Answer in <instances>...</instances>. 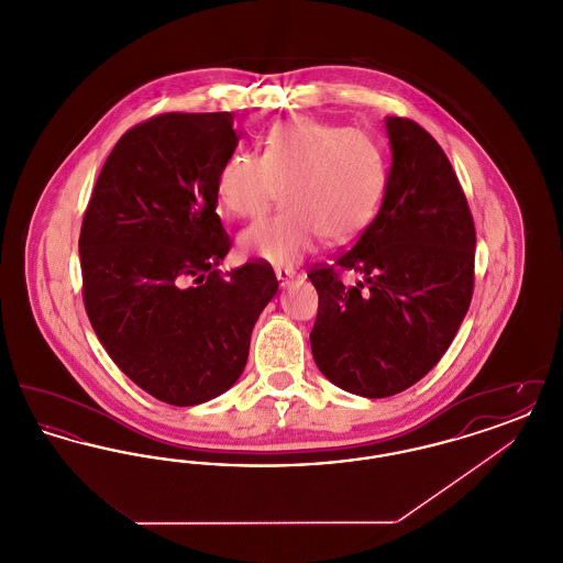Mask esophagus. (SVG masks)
<instances>
[{
	"mask_svg": "<svg viewBox=\"0 0 563 563\" xmlns=\"http://www.w3.org/2000/svg\"><path fill=\"white\" fill-rule=\"evenodd\" d=\"M295 278V269L276 268V280L280 287H289V283Z\"/></svg>",
	"mask_w": 563,
	"mask_h": 563,
	"instance_id": "esophagus-1",
	"label": "esophagus"
}]
</instances>
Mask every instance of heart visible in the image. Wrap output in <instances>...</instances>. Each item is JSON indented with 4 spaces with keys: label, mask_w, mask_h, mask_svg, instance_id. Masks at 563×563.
Returning <instances> with one entry per match:
<instances>
[{
    "label": "heart",
    "mask_w": 563,
    "mask_h": 563,
    "mask_svg": "<svg viewBox=\"0 0 563 563\" xmlns=\"http://www.w3.org/2000/svg\"><path fill=\"white\" fill-rule=\"evenodd\" d=\"M386 164L369 134L317 120H285L269 129L262 156L234 152L217 173V200L239 219H255L283 200V211L246 228L244 257L294 266L319 241L346 244L374 219Z\"/></svg>",
    "instance_id": "1"
}]
</instances>
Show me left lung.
<instances>
[{
  "label": "left lung",
  "instance_id": "1",
  "mask_svg": "<svg viewBox=\"0 0 563 563\" xmlns=\"http://www.w3.org/2000/svg\"><path fill=\"white\" fill-rule=\"evenodd\" d=\"M393 152L382 207L333 266L310 269V333L321 374L367 399L422 379L450 349L475 285V223L441 145L407 118H386ZM340 271L362 280L344 286Z\"/></svg>",
  "mask_w": 563,
  "mask_h": 563
}]
</instances>
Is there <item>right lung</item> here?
I'll return each instance as SVG.
<instances>
[{"mask_svg":"<svg viewBox=\"0 0 563 563\" xmlns=\"http://www.w3.org/2000/svg\"><path fill=\"white\" fill-rule=\"evenodd\" d=\"M239 139L230 111L136 124L111 150L81 221V295L97 338L139 388L177 407L236 384L278 291L262 262L217 269L232 241L214 184Z\"/></svg>","mask_w":563,"mask_h":563,"instance_id":"right-lung-1","label":"right lung"}]
</instances>
